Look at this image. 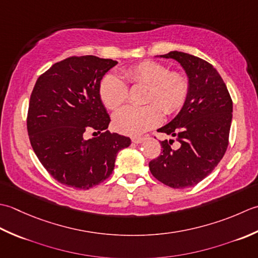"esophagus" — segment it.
Segmentation results:
<instances>
[{"mask_svg": "<svg viewBox=\"0 0 258 258\" xmlns=\"http://www.w3.org/2000/svg\"><path fill=\"white\" fill-rule=\"evenodd\" d=\"M131 140H133V143H135V144H141V143H144V141H145V138H144V137L135 136V137H133V138H131Z\"/></svg>", "mask_w": 258, "mask_h": 258, "instance_id": "1", "label": "esophagus"}]
</instances>
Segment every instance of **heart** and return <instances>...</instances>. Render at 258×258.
Returning <instances> with one entry per match:
<instances>
[{"label":"heart","mask_w":258,"mask_h":258,"mask_svg":"<svg viewBox=\"0 0 258 258\" xmlns=\"http://www.w3.org/2000/svg\"><path fill=\"white\" fill-rule=\"evenodd\" d=\"M130 82L149 85L144 107L127 106L113 114V127L121 134L137 136L156 127L168 114L179 110L188 96V81L180 72L169 71L162 63L145 61L123 71ZM100 97L108 109L119 108L128 98V86L121 77L108 75L100 85ZM151 103L149 104V102Z\"/></svg>","instance_id":"obj_1"}]
</instances>
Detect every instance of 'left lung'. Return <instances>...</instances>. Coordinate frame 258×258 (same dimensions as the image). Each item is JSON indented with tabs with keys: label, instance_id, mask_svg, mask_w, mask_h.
<instances>
[{
	"label": "left lung",
	"instance_id": "1",
	"mask_svg": "<svg viewBox=\"0 0 258 258\" xmlns=\"http://www.w3.org/2000/svg\"><path fill=\"white\" fill-rule=\"evenodd\" d=\"M180 63L188 78L185 103L169 123L158 129L176 137L160 141L161 155L149 162L156 179L171 188L195 186L222 160L228 146L233 101L224 80L215 68L201 57L171 51L159 55Z\"/></svg>",
	"mask_w": 258,
	"mask_h": 258
}]
</instances>
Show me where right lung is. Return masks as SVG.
<instances>
[{
	"label": "right lung",
	"instance_id": "obj_1",
	"mask_svg": "<svg viewBox=\"0 0 258 258\" xmlns=\"http://www.w3.org/2000/svg\"><path fill=\"white\" fill-rule=\"evenodd\" d=\"M94 55L70 56L39 77L31 93L26 125L31 146L55 180L89 189L106 180L129 137L107 130L110 117L100 82L117 64ZM94 131L91 140L86 135Z\"/></svg>",
	"mask_w": 258,
	"mask_h": 258
}]
</instances>
